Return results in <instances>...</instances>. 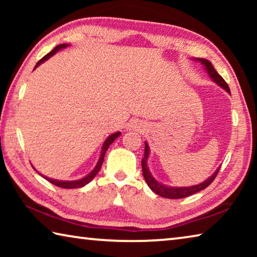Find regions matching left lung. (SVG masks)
Listing matches in <instances>:
<instances>
[{"mask_svg":"<svg viewBox=\"0 0 257 257\" xmlns=\"http://www.w3.org/2000/svg\"><path fill=\"white\" fill-rule=\"evenodd\" d=\"M198 61H201V62L205 66L206 70L208 72V75L212 78L213 80H214L217 85L222 87L223 89L227 90L228 93H230V89H229V86L225 80L223 79L222 77H221L219 73L216 72V70L214 68H213L212 63L210 61H207L205 59H197ZM149 145L145 143V152H144V158L142 159V169H143V175H144L145 180L147 182V185H149L150 188L154 191L155 194L160 195V196L165 197V198H171V199H176V198H184L187 196H190V195L193 194H196L198 191H201L203 189H205L206 187L210 186L213 180L215 179V177L217 176V173L220 171V168L217 169V170L213 173V175L206 179L204 182L196 186H190V187H182V188H173V187H167L162 184H160V182L156 181L153 177L151 176V173L149 171V168H147V159H149Z\"/></svg>","mask_w":257,"mask_h":257,"instance_id":"left-lung-1","label":"left lung"}]
</instances>
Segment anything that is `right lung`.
<instances>
[{"mask_svg":"<svg viewBox=\"0 0 257 257\" xmlns=\"http://www.w3.org/2000/svg\"><path fill=\"white\" fill-rule=\"evenodd\" d=\"M66 46H67L66 44H60V45L56 46L53 51H51L50 53H47V54L44 56V58H42L40 61H38L36 66H35V68L40 66V64H41L42 62H44V61L49 59L50 56L54 55V54L56 53V52H58L59 50H61V49H64V47H66ZM120 134H121V133H115V134H113V135H111V136L106 139L105 142H104V144H103V146H102L101 158H99L98 162H97V164H96V167H95L94 170H93L92 172H90L88 176H86L85 178H82V179H80V180H76V181H59V180L50 179V178H46V177H44V178H45V179H46L47 181H50L51 184H53V185L58 186V187H61V188H79V187H82V186L87 185L90 180L93 179V178H94L95 176L97 175L98 171L101 170L102 164H103V161H104V156H105V153H106V151H107V149H108V146H110V145L112 144V143L114 142V139H115L116 137H119V135H120Z\"/></svg>","mask_w":257,"mask_h":257,"instance_id":"right-lung-1","label":"right lung"}]
</instances>
